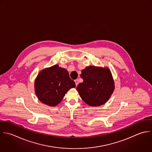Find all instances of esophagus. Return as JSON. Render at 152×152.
I'll list each match as a JSON object with an SVG mask.
<instances>
[{
  "label": "esophagus",
  "instance_id": "1",
  "mask_svg": "<svg viewBox=\"0 0 152 152\" xmlns=\"http://www.w3.org/2000/svg\"><path fill=\"white\" fill-rule=\"evenodd\" d=\"M75 82L76 85V86H77V85H78V84H79V80H78V79H76V80H75Z\"/></svg>",
  "mask_w": 152,
  "mask_h": 152
}]
</instances>
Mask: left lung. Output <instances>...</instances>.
Here are the masks:
<instances>
[{
	"instance_id": "left-lung-1",
	"label": "left lung",
	"mask_w": 152,
	"mask_h": 152,
	"mask_svg": "<svg viewBox=\"0 0 152 152\" xmlns=\"http://www.w3.org/2000/svg\"><path fill=\"white\" fill-rule=\"evenodd\" d=\"M83 82L76 88L81 98L90 106H99L110 98L114 89V80L108 68L89 66L82 70Z\"/></svg>"
}]
</instances>
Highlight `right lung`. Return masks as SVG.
Returning a JSON list of instances; mask_svg holds the SVG:
<instances>
[{
    "instance_id": "right-lung-1",
    "label": "right lung",
    "mask_w": 152,
    "mask_h": 152,
    "mask_svg": "<svg viewBox=\"0 0 152 152\" xmlns=\"http://www.w3.org/2000/svg\"><path fill=\"white\" fill-rule=\"evenodd\" d=\"M76 86L69 72L55 65L40 72L35 81V89L39 100L51 107L58 104L66 92Z\"/></svg>"
}]
</instances>
